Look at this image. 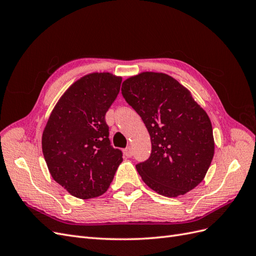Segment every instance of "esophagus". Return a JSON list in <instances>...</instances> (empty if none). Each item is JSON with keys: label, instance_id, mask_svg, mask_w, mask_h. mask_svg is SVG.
I'll list each match as a JSON object with an SVG mask.
<instances>
[{"label": "esophagus", "instance_id": "esophagus-1", "mask_svg": "<svg viewBox=\"0 0 256 256\" xmlns=\"http://www.w3.org/2000/svg\"><path fill=\"white\" fill-rule=\"evenodd\" d=\"M124 154H125V156H126L127 158H131V157H132L134 152H132V150H131V147L128 146L127 148L124 150Z\"/></svg>", "mask_w": 256, "mask_h": 256}]
</instances>
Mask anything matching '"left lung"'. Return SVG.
<instances>
[{"instance_id": "1", "label": "left lung", "mask_w": 256, "mask_h": 256, "mask_svg": "<svg viewBox=\"0 0 256 256\" xmlns=\"http://www.w3.org/2000/svg\"><path fill=\"white\" fill-rule=\"evenodd\" d=\"M126 102L141 116L152 141L150 158L136 166L161 196H182L204 180L214 152L207 113L172 76L142 72L122 85Z\"/></svg>"}]
</instances>
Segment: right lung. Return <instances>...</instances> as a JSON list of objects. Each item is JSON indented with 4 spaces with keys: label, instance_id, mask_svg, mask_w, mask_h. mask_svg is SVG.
I'll return each mask as SVG.
<instances>
[{
    "label": "right lung",
    "instance_id": "right-lung-1",
    "mask_svg": "<svg viewBox=\"0 0 256 256\" xmlns=\"http://www.w3.org/2000/svg\"><path fill=\"white\" fill-rule=\"evenodd\" d=\"M120 83L109 72L84 76L60 97L44 127L42 144L50 174L76 198L104 194L122 161L106 122Z\"/></svg>",
    "mask_w": 256,
    "mask_h": 256
}]
</instances>
